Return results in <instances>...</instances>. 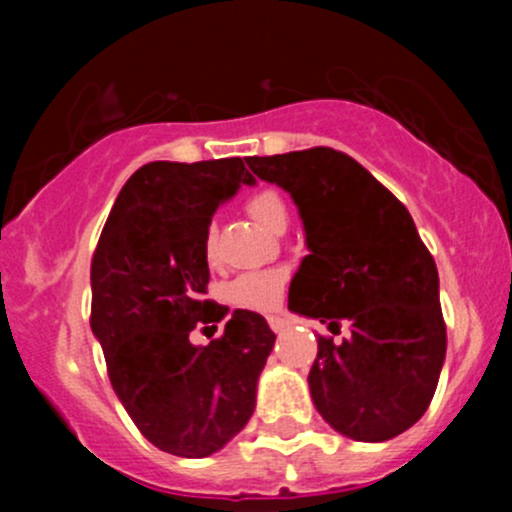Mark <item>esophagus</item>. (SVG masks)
Segmentation results:
<instances>
[{"instance_id":"1","label":"esophagus","mask_w":512,"mask_h":512,"mask_svg":"<svg viewBox=\"0 0 512 512\" xmlns=\"http://www.w3.org/2000/svg\"><path fill=\"white\" fill-rule=\"evenodd\" d=\"M267 322H270V327H272V332H285V329L289 327V322L285 317H280V314H272V317H267Z\"/></svg>"}]
</instances>
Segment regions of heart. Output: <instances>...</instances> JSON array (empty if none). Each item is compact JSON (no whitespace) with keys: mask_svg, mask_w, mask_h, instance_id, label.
I'll use <instances>...</instances> for the list:
<instances>
[{"mask_svg":"<svg viewBox=\"0 0 512 512\" xmlns=\"http://www.w3.org/2000/svg\"><path fill=\"white\" fill-rule=\"evenodd\" d=\"M247 213L257 225L265 230L275 232L280 225H287V205L272 190H262L247 200ZM215 225H208L203 235V255L205 260H215ZM287 275L282 270H260V272H245V275L235 277L230 285L225 287V297L232 307L250 309V312H270L280 304L282 292H285Z\"/></svg>","mask_w":512,"mask_h":512,"instance_id":"1","label":"heart"}]
</instances>
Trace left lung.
<instances>
[{"mask_svg": "<svg viewBox=\"0 0 512 512\" xmlns=\"http://www.w3.org/2000/svg\"><path fill=\"white\" fill-rule=\"evenodd\" d=\"M247 165L287 190L302 218L309 255L289 285V309L352 327L342 344L319 337L307 376L314 406L354 441L399 436L426 414L446 359L438 270L409 210L334 148Z\"/></svg>", "mask_w": 512, "mask_h": 512, "instance_id": "obj_1", "label": "left lung"}]
</instances>
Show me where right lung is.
<instances>
[{
    "mask_svg": "<svg viewBox=\"0 0 512 512\" xmlns=\"http://www.w3.org/2000/svg\"><path fill=\"white\" fill-rule=\"evenodd\" d=\"M255 178L242 158L138 168L118 193L91 262V332L138 431L165 453L205 458L250 421L275 347L265 317L235 309L205 348L189 342L230 309L205 299L203 235L215 210Z\"/></svg>",
    "mask_w": 512,
    "mask_h": 512,
    "instance_id": "obj_1",
    "label": "right lung"
}]
</instances>
